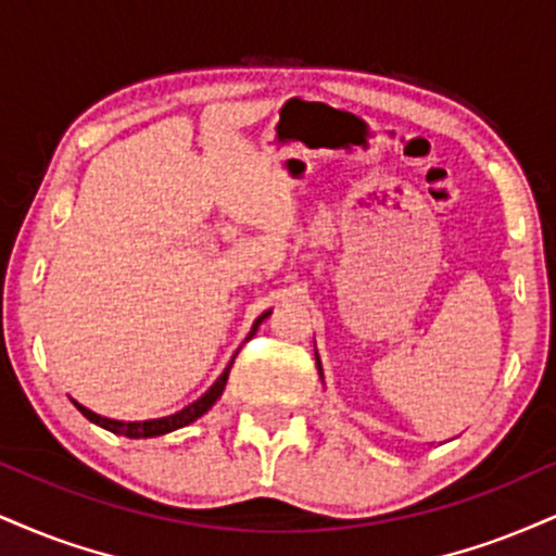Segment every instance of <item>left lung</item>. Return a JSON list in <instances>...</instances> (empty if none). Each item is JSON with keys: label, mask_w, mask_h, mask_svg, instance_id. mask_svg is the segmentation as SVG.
I'll use <instances>...</instances> for the list:
<instances>
[{"label": "left lung", "mask_w": 556, "mask_h": 556, "mask_svg": "<svg viewBox=\"0 0 556 556\" xmlns=\"http://www.w3.org/2000/svg\"><path fill=\"white\" fill-rule=\"evenodd\" d=\"M316 365H318V376L324 378V370H320V359H318V354H316Z\"/></svg>", "instance_id": "left-lung-1"}]
</instances>
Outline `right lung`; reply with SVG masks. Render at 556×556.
I'll return each instance as SVG.
<instances>
[{
  "label": "right lung",
  "instance_id": "1",
  "mask_svg": "<svg viewBox=\"0 0 556 556\" xmlns=\"http://www.w3.org/2000/svg\"><path fill=\"white\" fill-rule=\"evenodd\" d=\"M269 313H271V311L261 313V316H258L256 320H253L249 339L253 337V333H256L258 324H261V320H264L266 316H269ZM232 359H236V354H232ZM232 359H230V365H227L225 370H223V376H219V378L214 380V383L210 386V391H206L204 396H199L197 401H193V404L184 406V409L176 412V414H170V417L144 419V422H122V419L100 417V414H96L92 409H87V406H83V404H79V401H75V399H72V404H75L77 409L83 412L85 417L90 419L92 425L103 427V430H109V432H113V434H124V438H134V440H142V438H160V434H168V432H173V430H180V427H186V425L197 422V419L202 417V414H206V412L212 409L214 401H217L219 396H223L225 383H227V376H230Z\"/></svg>",
  "mask_w": 556,
  "mask_h": 556
}]
</instances>
